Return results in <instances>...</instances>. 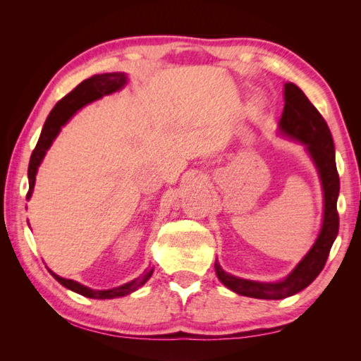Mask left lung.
<instances>
[{
	"label": "left lung",
	"mask_w": 361,
	"mask_h": 361,
	"mask_svg": "<svg viewBox=\"0 0 361 361\" xmlns=\"http://www.w3.org/2000/svg\"><path fill=\"white\" fill-rule=\"evenodd\" d=\"M283 96H285V108L279 122V133L283 137L301 143L318 170L324 194L322 224L314 244L297 267L280 281H256L236 277L226 272L218 260H215L218 280L235 293L250 298L283 300L307 288L319 276L338 233L337 197L341 182H338L330 128L300 87L293 82H286Z\"/></svg>",
	"instance_id": "8db88e82"
}]
</instances>
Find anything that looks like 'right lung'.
Segmentation results:
<instances>
[{"mask_svg": "<svg viewBox=\"0 0 361 361\" xmlns=\"http://www.w3.org/2000/svg\"><path fill=\"white\" fill-rule=\"evenodd\" d=\"M126 82H128V75L123 72L93 75L92 78L84 80L81 84L76 85L69 94L64 96L63 99L60 102H57V105L52 108V111L49 113L45 125H43L37 145H36L35 150H32L31 158H30V164H28L30 188H28V194H27V200L31 199L32 190H35L36 174H37L39 166L42 164L43 158H45L48 149L52 146L54 140H56L57 135L60 134L61 128L66 125L69 120L76 114V111L81 110L82 106H85L90 102H94L97 99H101V97H104L106 94H111V93L122 90L126 85ZM48 271L51 272V276L64 288L80 293V295H82V297L94 298V300H111V298L125 297V295L133 293L134 290L143 286L145 283L152 277V274H154V268H152V269L143 272L140 277L125 283V285H122V286H117L113 289H105V290H97V289L87 288L75 280L63 279V277L57 276L56 272H52L51 269H48Z\"/></svg>", "mask_w": 361, "mask_h": 361, "instance_id": "obj_1", "label": "right lung"}]
</instances>
